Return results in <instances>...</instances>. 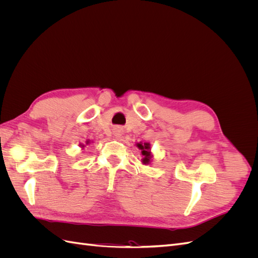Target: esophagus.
Wrapping results in <instances>:
<instances>
[{"label":"esophagus","mask_w":258,"mask_h":258,"mask_svg":"<svg viewBox=\"0 0 258 258\" xmlns=\"http://www.w3.org/2000/svg\"><path fill=\"white\" fill-rule=\"evenodd\" d=\"M122 132H123V130L121 127H115L113 129V135L115 138H120L122 136Z\"/></svg>","instance_id":"34e87169"}]
</instances>
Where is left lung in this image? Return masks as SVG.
I'll use <instances>...</instances> for the list:
<instances>
[{
  "mask_svg": "<svg viewBox=\"0 0 258 258\" xmlns=\"http://www.w3.org/2000/svg\"><path fill=\"white\" fill-rule=\"evenodd\" d=\"M136 145H137L139 150H141V154L143 156V158L141 159V161H142L143 165H145V166L150 165V163L153 160V154L151 152V144L147 143V142H145V143L140 142V143H137Z\"/></svg>",
  "mask_w": 258,
  "mask_h": 258,
  "instance_id": "1",
  "label": "left lung"
}]
</instances>
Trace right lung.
Listing matches in <instances>:
<instances>
[{"label":"right lung","instance_id":"1","mask_svg":"<svg viewBox=\"0 0 258 258\" xmlns=\"http://www.w3.org/2000/svg\"><path fill=\"white\" fill-rule=\"evenodd\" d=\"M88 144H90V140H87V141H86V145H88ZM86 145H85V144H83V143H81V144H80V147L84 148Z\"/></svg>","mask_w":258,"mask_h":258}]
</instances>
